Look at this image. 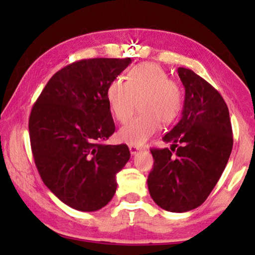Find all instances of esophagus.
Returning <instances> with one entry per match:
<instances>
[{"label": "esophagus", "mask_w": 255, "mask_h": 255, "mask_svg": "<svg viewBox=\"0 0 255 255\" xmlns=\"http://www.w3.org/2000/svg\"><path fill=\"white\" fill-rule=\"evenodd\" d=\"M128 148H130L131 154H135V153H138L139 149H140L138 147V146H134V145H130V146H128Z\"/></svg>", "instance_id": "34e87169"}]
</instances>
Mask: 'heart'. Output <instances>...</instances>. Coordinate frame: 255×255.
<instances>
[{"label": "heart", "mask_w": 255, "mask_h": 255, "mask_svg": "<svg viewBox=\"0 0 255 255\" xmlns=\"http://www.w3.org/2000/svg\"><path fill=\"white\" fill-rule=\"evenodd\" d=\"M111 113L121 123L133 115L139 101L137 117L120 130V139L131 145H141L160 128L179 115L182 107V90L179 83L168 79L159 65L146 62L134 66L128 73L127 81L117 78L107 90Z\"/></svg>", "instance_id": "b5f03b06"}]
</instances>
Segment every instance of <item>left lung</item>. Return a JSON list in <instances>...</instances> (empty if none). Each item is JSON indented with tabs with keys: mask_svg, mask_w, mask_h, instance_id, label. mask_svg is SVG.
<instances>
[{
	"mask_svg": "<svg viewBox=\"0 0 255 255\" xmlns=\"http://www.w3.org/2000/svg\"><path fill=\"white\" fill-rule=\"evenodd\" d=\"M177 73L186 90L182 117L163 135L170 148H152L149 195L160 208L186 212L200 207L218 182L233 146L228 106L210 83L191 69Z\"/></svg>",
	"mask_w": 255,
	"mask_h": 255,
	"instance_id": "8db88e82",
	"label": "left lung"
}]
</instances>
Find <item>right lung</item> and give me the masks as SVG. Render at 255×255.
<instances>
[{"instance_id": "add662e5", "label": "right lung", "mask_w": 255, "mask_h": 255, "mask_svg": "<svg viewBox=\"0 0 255 255\" xmlns=\"http://www.w3.org/2000/svg\"><path fill=\"white\" fill-rule=\"evenodd\" d=\"M130 64V58L73 62L52 76L31 110V149L41 180L75 210L106 207L130 159L125 144H103L115 132L108 87Z\"/></svg>"}]
</instances>
